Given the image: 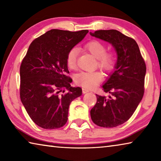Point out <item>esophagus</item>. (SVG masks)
<instances>
[{"label": "esophagus", "mask_w": 161, "mask_h": 161, "mask_svg": "<svg viewBox=\"0 0 161 161\" xmlns=\"http://www.w3.org/2000/svg\"><path fill=\"white\" fill-rule=\"evenodd\" d=\"M82 92H83V94H86V93H88V92H89V90L86 88H82Z\"/></svg>", "instance_id": "obj_1"}]
</instances>
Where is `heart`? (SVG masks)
I'll list each match as a JSON object with an SVG mask.
<instances>
[{
  "label": "heart",
  "instance_id": "heart-1",
  "mask_svg": "<svg viewBox=\"0 0 161 161\" xmlns=\"http://www.w3.org/2000/svg\"><path fill=\"white\" fill-rule=\"evenodd\" d=\"M85 49L89 52L95 58L98 59V67L105 72H110L115 65L116 59L114 54L106 53L107 48L103 43L97 40H93L87 43ZM78 49L73 47L68 52L67 56V64L70 69H75L77 67V59ZM102 80V75L100 72H81L76 75L75 81L77 84L87 89L96 87Z\"/></svg>",
  "mask_w": 161,
  "mask_h": 161
}]
</instances>
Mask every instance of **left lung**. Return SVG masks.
I'll return each mask as SVG.
<instances>
[{
    "label": "left lung",
    "mask_w": 161,
    "mask_h": 161,
    "mask_svg": "<svg viewBox=\"0 0 161 161\" xmlns=\"http://www.w3.org/2000/svg\"><path fill=\"white\" fill-rule=\"evenodd\" d=\"M90 35L110 43L117 54L114 71L102 85L103 91L112 97L96 94L97 102L90 111L91 118L99 126H118L130 118L142 99L145 62L135 40L121 32L101 30Z\"/></svg>",
    "instance_id": "left-lung-1"
}]
</instances>
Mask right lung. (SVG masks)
Here are the masks:
<instances>
[{"mask_svg": "<svg viewBox=\"0 0 161 161\" xmlns=\"http://www.w3.org/2000/svg\"><path fill=\"white\" fill-rule=\"evenodd\" d=\"M88 32L50 30L32 42L22 62L21 102L34 123L42 129L63 126L70 103L82 94L80 87L70 85L67 56Z\"/></svg>", "mask_w": 161, "mask_h": 161, "instance_id": "obj_1", "label": "right lung"}]
</instances>
